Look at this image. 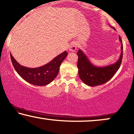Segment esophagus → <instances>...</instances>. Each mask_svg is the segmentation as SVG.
<instances>
[{"label": "esophagus", "instance_id": "obj_1", "mask_svg": "<svg viewBox=\"0 0 134 134\" xmlns=\"http://www.w3.org/2000/svg\"><path fill=\"white\" fill-rule=\"evenodd\" d=\"M77 49V43L75 42H73L69 46V51L71 52H75Z\"/></svg>", "mask_w": 134, "mask_h": 134}]
</instances>
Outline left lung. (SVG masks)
Segmentation results:
<instances>
[{"instance_id": "8db88e82", "label": "left lung", "mask_w": 134, "mask_h": 134, "mask_svg": "<svg viewBox=\"0 0 134 134\" xmlns=\"http://www.w3.org/2000/svg\"><path fill=\"white\" fill-rule=\"evenodd\" d=\"M115 30L114 27H112ZM121 43V54L118 61L114 64L104 66L97 67L90 61L85 54L81 49L77 52L78 59L77 67L79 69V75L81 80L85 84L90 87H95L104 84L112 78L121 65L123 55V45L121 37L119 38Z\"/></svg>"}]
</instances>
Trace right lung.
I'll return each mask as SVG.
<instances>
[{"label":"right lung","mask_w":134,"mask_h":134,"mask_svg":"<svg viewBox=\"0 0 134 134\" xmlns=\"http://www.w3.org/2000/svg\"><path fill=\"white\" fill-rule=\"evenodd\" d=\"M67 54V52L64 51L49 63L37 68H29L20 65L11 53L10 57L14 69L22 79L35 85L44 86L49 84L57 77L60 66Z\"/></svg>","instance_id":"1"}]
</instances>
